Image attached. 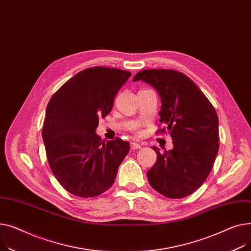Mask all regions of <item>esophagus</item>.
Returning a JSON list of instances; mask_svg holds the SVG:
<instances>
[{
  "label": "esophagus",
  "mask_w": 251,
  "mask_h": 251,
  "mask_svg": "<svg viewBox=\"0 0 251 251\" xmlns=\"http://www.w3.org/2000/svg\"><path fill=\"white\" fill-rule=\"evenodd\" d=\"M141 145L140 144H138V143H135V142H131L130 143V148L132 149V150H137V149H141Z\"/></svg>",
  "instance_id": "1"
}]
</instances>
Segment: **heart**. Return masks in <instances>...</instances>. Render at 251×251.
I'll return each instance as SVG.
<instances>
[{
	"label": "heart",
	"instance_id": "1",
	"mask_svg": "<svg viewBox=\"0 0 251 251\" xmlns=\"http://www.w3.org/2000/svg\"><path fill=\"white\" fill-rule=\"evenodd\" d=\"M138 135H140V132H138Z\"/></svg>",
	"mask_w": 251,
	"mask_h": 251
}]
</instances>
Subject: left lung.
<instances>
[{
	"instance_id": "1",
	"label": "left lung",
	"mask_w": 251,
	"mask_h": 251,
	"mask_svg": "<svg viewBox=\"0 0 251 251\" xmlns=\"http://www.w3.org/2000/svg\"><path fill=\"white\" fill-rule=\"evenodd\" d=\"M142 80L160 95V123L157 134L169 132L173 149L157 154L147 172L150 185L169 199H181L199 189L209 176L219 150V120L212 103L197 84L183 73L168 69L139 72Z\"/></svg>"
}]
</instances>
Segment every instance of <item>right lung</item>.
Listing matches in <instances>:
<instances>
[{"label": "right lung", "mask_w": 251, "mask_h": 251, "mask_svg": "<svg viewBox=\"0 0 251 251\" xmlns=\"http://www.w3.org/2000/svg\"><path fill=\"white\" fill-rule=\"evenodd\" d=\"M130 75L115 68H88L68 80L49 102L42 127L49 164L74 196L94 198L109 189L129 151L128 142L101 141L95 130Z\"/></svg>", "instance_id": "obj_1"}]
</instances>
